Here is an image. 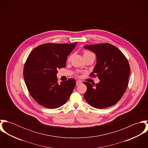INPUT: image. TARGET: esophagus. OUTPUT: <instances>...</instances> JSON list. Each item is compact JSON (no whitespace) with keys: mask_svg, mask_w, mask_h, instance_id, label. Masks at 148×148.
<instances>
[{"mask_svg":"<svg viewBox=\"0 0 148 148\" xmlns=\"http://www.w3.org/2000/svg\"><path fill=\"white\" fill-rule=\"evenodd\" d=\"M82 84V82L80 81V80H77L76 81V85H78L80 84Z\"/></svg>","mask_w":148,"mask_h":148,"instance_id":"34e87169","label":"esophagus"}]
</instances>
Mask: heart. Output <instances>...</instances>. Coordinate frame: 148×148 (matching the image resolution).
I'll use <instances>...</instances> for the list:
<instances>
[{"label": "heart", "instance_id": "obj_1", "mask_svg": "<svg viewBox=\"0 0 148 148\" xmlns=\"http://www.w3.org/2000/svg\"><path fill=\"white\" fill-rule=\"evenodd\" d=\"M89 55H94V54H93L92 52H90V51H89L85 50V51H84V52H83V56H84V57H85V56H89ZM71 56H69V57L68 58V60L69 61L70 59H71Z\"/></svg>", "mask_w": 148, "mask_h": 148}]
</instances>
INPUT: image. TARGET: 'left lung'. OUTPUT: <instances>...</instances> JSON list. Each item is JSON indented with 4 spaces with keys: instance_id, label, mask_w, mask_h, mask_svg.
I'll use <instances>...</instances> for the list:
<instances>
[{
    "instance_id": "1",
    "label": "left lung",
    "mask_w": 148,
    "mask_h": 148,
    "mask_svg": "<svg viewBox=\"0 0 148 148\" xmlns=\"http://www.w3.org/2000/svg\"><path fill=\"white\" fill-rule=\"evenodd\" d=\"M84 47L96 54L97 63L90 76H98L100 80L96 84L84 83L87 87L85 100L90 106L99 109L114 106L121 99L128 85L130 68L126 57L109 43Z\"/></svg>"
}]
</instances>
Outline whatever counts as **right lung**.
<instances>
[{"label":"right lung","instance_id":"1","mask_svg":"<svg viewBox=\"0 0 148 148\" xmlns=\"http://www.w3.org/2000/svg\"><path fill=\"white\" fill-rule=\"evenodd\" d=\"M77 43L44 44L29 53L23 75L29 94L39 104L49 109L58 108L69 98L76 80L71 78L59 84L56 74L58 69L65 67L67 56Z\"/></svg>","mask_w":148,"mask_h":148}]
</instances>
